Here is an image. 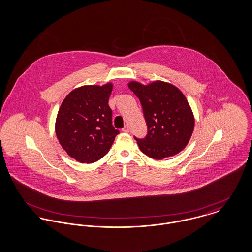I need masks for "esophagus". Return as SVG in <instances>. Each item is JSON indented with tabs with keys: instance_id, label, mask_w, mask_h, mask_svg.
Listing matches in <instances>:
<instances>
[{
	"instance_id": "34e87169",
	"label": "esophagus",
	"mask_w": 252,
	"mask_h": 252,
	"mask_svg": "<svg viewBox=\"0 0 252 252\" xmlns=\"http://www.w3.org/2000/svg\"><path fill=\"white\" fill-rule=\"evenodd\" d=\"M123 131L126 132V133H128V132H129V127H128V126H126L123 128Z\"/></svg>"
}]
</instances>
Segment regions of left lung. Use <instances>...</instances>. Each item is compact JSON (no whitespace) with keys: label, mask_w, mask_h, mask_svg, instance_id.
<instances>
[{"label":"left lung","mask_w":252,"mask_h":252,"mask_svg":"<svg viewBox=\"0 0 252 252\" xmlns=\"http://www.w3.org/2000/svg\"><path fill=\"white\" fill-rule=\"evenodd\" d=\"M128 87L140 99L147 135L136 139L141 151L154 159H162L182 151L194 127V117L186 97L167 82L157 80L144 85L130 81Z\"/></svg>","instance_id":"obj_1"}]
</instances>
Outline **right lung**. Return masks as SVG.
Returning a JSON list of instances; mask_svg holds the SVG:
<instances>
[{
  "label": "right lung",
  "instance_id": "add662e5",
  "mask_svg": "<svg viewBox=\"0 0 252 252\" xmlns=\"http://www.w3.org/2000/svg\"><path fill=\"white\" fill-rule=\"evenodd\" d=\"M113 85H86L72 90L60 106L55 130L69 156L93 163L105 156L119 131L111 123L108 98Z\"/></svg>",
  "mask_w": 252,
  "mask_h": 252
}]
</instances>
